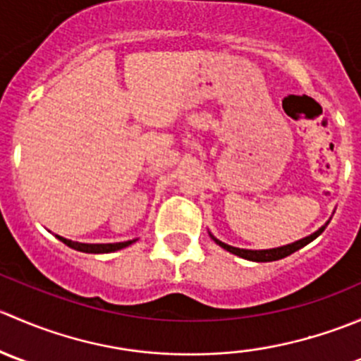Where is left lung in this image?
<instances>
[{"mask_svg": "<svg viewBox=\"0 0 361 361\" xmlns=\"http://www.w3.org/2000/svg\"><path fill=\"white\" fill-rule=\"evenodd\" d=\"M326 225H323L322 228H318V231L314 232V234L307 235V238L304 239H298V241L292 243V245H286V246H279V248H272V250H243V248H234V246H228L225 245V243L218 241L214 235H211V239H213L214 243H216L218 246H221L224 250L231 251V253L238 255V257L241 258H246V260H251V262H274V260H279V258H285L288 257V255L295 253L297 250L304 248L305 245H309L311 241H314L316 238H318L319 234H322L323 231H325Z\"/></svg>", "mask_w": 361, "mask_h": 361, "instance_id": "8db88e82", "label": "left lung"}]
</instances>
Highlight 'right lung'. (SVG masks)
<instances>
[{
  "instance_id": "obj_1",
  "label": "right lung",
  "mask_w": 361,
  "mask_h": 361,
  "mask_svg": "<svg viewBox=\"0 0 361 361\" xmlns=\"http://www.w3.org/2000/svg\"><path fill=\"white\" fill-rule=\"evenodd\" d=\"M59 241H63L64 245L69 246V248L76 250V251H83V253H111V251L122 250L126 246L133 245L136 239L133 241H123V243H108V245H87V243H76V241H69L66 238H61V235H56Z\"/></svg>"
}]
</instances>
